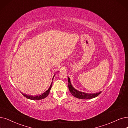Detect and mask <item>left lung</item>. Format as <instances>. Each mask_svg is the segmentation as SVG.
I'll return each mask as SVG.
<instances>
[{"label":"left lung","mask_w":128,"mask_h":128,"mask_svg":"<svg viewBox=\"0 0 128 128\" xmlns=\"http://www.w3.org/2000/svg\"><path fill=\"white\" fill-rule=\"evenodd\" d=\"M68 87H69V91L71 92V94L76 98L81 99H90L95 98V97L99 96L101 93V91H100L99 92H97L96 94H87V93L79 91L75 89L71 85L70 81V78L69 77H68Z\"/></svg>","instance_id":"8db88e82"}]
</instances>
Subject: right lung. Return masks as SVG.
Wrapping results in <instances>:
<instances>
[{
  "instance_id": "right-lung-1",
  "label": "right lung",
  "mask_w": 128,
  "mask_h": 128,
  "mask_svg": "<svg viewBox=\"0 0 128 128\" xmlns=\"http://www.w3.org/2000/svg\"><path fill=\"white\" fill-rule=\"evenodd\" d=\"M54 76H53V78H54ZM53 78H52V80H53ZM52 84H51L50 86V87L49 88V89L47 91H46L45 92H43L42 94H40L33 96H32V95H29V94H22L24 96L26 97V98H27V99H31V100H37L42 99L46 98V97L48 96V95L49 94L50 91V89H51V88H52Z\"/></svg>"
}]
</instances>
